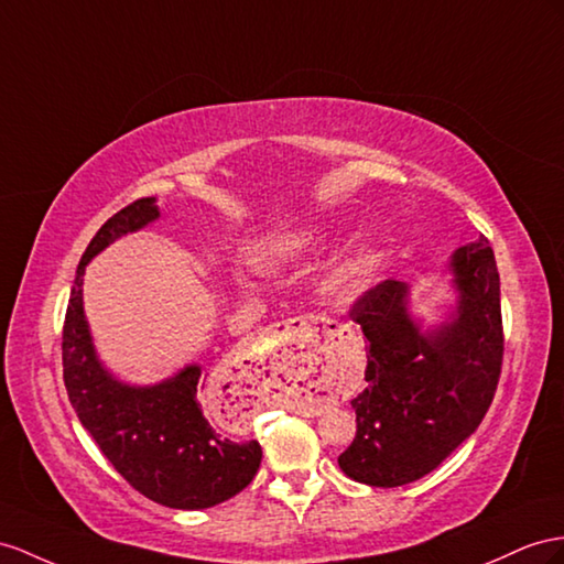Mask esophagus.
Wrapping results in <instances>:
<instances>
[{
  "label": "esophagus",
  "mask_w": 564,
  "mask_h": 564,
  "mask_svg": "<svg viewBox=\"0 0 564 564\" xmlns=\"http://www.w3.org/2000/svg\"><path fill=\"white\" fill-rule=\"evenodd\" d=\"M319 316H295V319H285L281 324H276L279 334H288V336H297V334H307V330H316L319 326Z\"/></svg>",
  "instance_id": "esophagus-1"
}]
</instances>
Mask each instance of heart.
<instances>
[{"instance_id": "b5f03b06", "label": "heart", "mask_w": 564, "mask_h": 564, "mask_svg": "<svg viewBox=\"0 0 564 564\" xmlns=\"http://www.w3.org/2000/svg\"><path fill=\"white\" fill-rule=\"evenodd\" d=\"M326 240L322 230H291V234L271 236L262 242L252 245L250 262L257 271L273 273L288 264L297 262L300 257L314 252ZM379 269V252L369 242H359L355 248L345 250L340 257L330 262L322 276V293L338 302V305H350L359 295L367 293L373 276ZM236 288H245L240 276L230 279Z\"/></svg>"}]
</instances>
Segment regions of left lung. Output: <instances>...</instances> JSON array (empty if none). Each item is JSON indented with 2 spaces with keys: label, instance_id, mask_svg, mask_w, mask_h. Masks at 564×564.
Instances as JSON below:
<instances>
[{
  "label": "left lung",
  "instance_id": "left-lung-1",
  "mask_svg": "<svg viewBox=\"0 0 564 564\" xmlns=\"http://www.w3.org/2000/svg\"><path fill=\"white\" fill-rule=\"evenodd\" d=\"M455 305L441 324L410 312V285L383 281L355 302L367 340L357 433L338 465L350 479L395 488L436 469L479 429L502 365L500 276L481 236L455 250Z\"/></svg>",
  "mask_w": 564,
  "mask_h": 564
}]
</instances>
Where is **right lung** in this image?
Returning a JSON list of instances; mask_svg holds the SVG:
<instances>
[{"label": "right lung", "instance_id": "add662e5", "mask_svg": "<svg viewBox=\"0 0 564 564\" xmlns=\"http://www.w3.org/2000/svg\"><path fill=\"white\" fill-rule=\"evenodd\" d=\"M156 219V199L142 197L113 214L90 240L68 297L64 383L83 429L128 484L166 508L207 510L254 479L262 447L257 441H230L209 422L202 402L207 373L199 365H185L152 386L113 377L95 350L83 310V276L90 259Z\"/></svg>", "mask_w": 564, "mask_h": 564}]
</instances>
